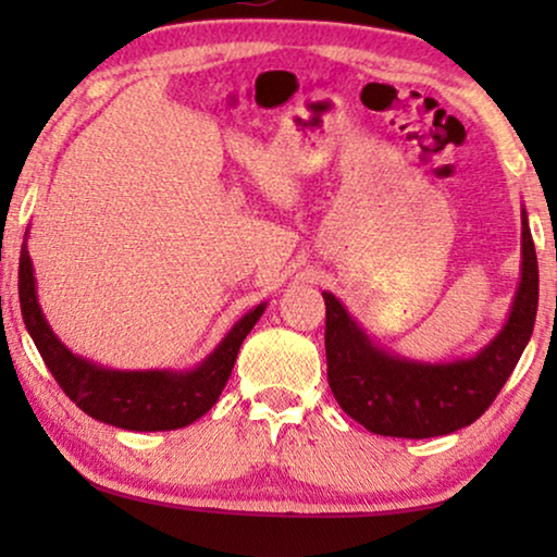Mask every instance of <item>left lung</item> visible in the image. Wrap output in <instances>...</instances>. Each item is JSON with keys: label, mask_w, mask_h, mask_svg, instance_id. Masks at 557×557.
Masks as SVG:
<instances>
[{"label": "left lung", "mask_w": 557, "mask_h": 557, "mask_svg": "<svg viewBox=\"0 0 557 557\" xmlns=\"http://www.w3.org/2000/svg\"><path fill=\"white\" fill-rule=\"evenodd\" d=\"M537 256L522 210V278L502 332L469 360L416 362L375 347L334 294L326 304V377L339 408L380 436L431 438L471 425L497 398L537 314Z\"/></svg>", "instance_id": "obj_1"}]
</instances>
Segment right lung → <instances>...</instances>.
Here are the masks:
<instances>
[{
  "label": "right lung",
  "instance_id": "right-lung-1",
  "mask_svg": "<svg viewBox=\"0 0 557 557\" xmlns=\"http://www.w3.org/2000/svg\"><path fill=\"white\" fill-rule=\"evenodd\" d=\"M20 307L37 352L42 355L63 393L83 413L126 431H174L185 429L215 406L231 377L243 339L261 319L265 304H258L238 319L225 339L195 370L187 372L106 370L73 355L52 334L37 304L27 243H22L20 253Z\"/></svg>",
  "mask_w": 557,
  "mask_h": 557
}]
</instances>
